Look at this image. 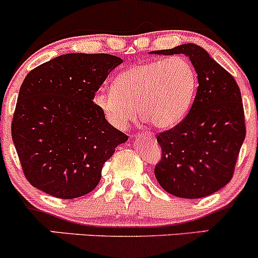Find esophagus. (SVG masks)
I'll list each match as a JSON object with an SVG mask.
<instances>
[{"label":"esophagus","mask_w":258,"mask_h":258,"mask_svg":"<svg viewBox=\"0 0 258 258\" xmlns=\"http://www.w3.org/2000/svg\"><path fill=\"white\" fill-rule=\"evenodd\" d=\"M139 138H144V139H149V140L155 139V137H154V135L149 132H144V133H142V134H139Z\"/></svg>","instance_id":"esophagus-1"}]
</instances>
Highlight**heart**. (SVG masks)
Instances as JSON below:
<instances>
[{
  "label": "heart",
  "instance_id": "1",
  "mask_svg": "<svg viewBox=\"0 0 258 258\" xmlns=\"http://www.w3.org/2000/svg\"><path fill=\"white\" fill-rule=\"evenodd\" d=\"M198 87V74L184 55L147 60L116 76L114 88L95 93L94 103L108 121L125 129L140 115L155 128L168 129L190 110Z\"/></svg>",
  "mask_w": 258,
  "mask_h": 258
}]
</instances>
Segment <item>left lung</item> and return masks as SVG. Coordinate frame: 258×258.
Here are the masks:
<instances>
[{
    "mask_svg": "<svg viewBox=\"0 0 258 258\" xmlns=\"http://www.w3.org/2000/svg\"><path fill=\"white\" fill-rule=\"evenodd\" d=\"M154 54H185L198 73L199 87L188 114L156 140L160 186L182 199H200L230 182L246 137L245 111L237 83L205 49L187 43Z\"/></svg>",
    "mask_w": 258,
    "mask_h": 258,
    "instance_id": "left-lung-1",
    "label": "left lung"
}]
</instances>
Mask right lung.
Listing matches in <instances>:
<instances>
[{
    "label": "right lung",
    "mask_w": 258,
    "mask_h": 258,
    "mask_svg": "<svg viewBox=\"0 0 258 258\" xmlns=\"http://www.w3.org/2000/svg\"><path fill=\"white\" fill-rule=\"evenodd\" d=\"M121 62L105 53H68L26 76L11 133L31 185L64 200L97 187L104 163L128 140L94 103L97 90Z\"/></svg>",
    "instance_id": "obj_1"
}]
</instances>
